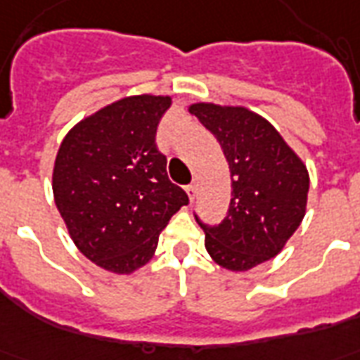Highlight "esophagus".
Listing matches in <instances>:
<instances>
[{"instance_id":"1","label":"esophagus","mask_w":360,"mask_h":360,"mask_svg":"<svg viewBox=\"0 0 360 360\" xmlns=\"http://www.w3.org/2000/svg\"><path fill=\"white\" fill-rule=\"evenodd\" d=\"M185 191H187L188 198H191V200H194V196H196V185H194V183H191V185H187V188H185Z\"/></svg>"}]
</instances>
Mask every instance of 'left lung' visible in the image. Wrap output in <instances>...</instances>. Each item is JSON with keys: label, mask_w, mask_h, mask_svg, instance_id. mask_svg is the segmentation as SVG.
Wrapping results in <instances>:
<instances>
[{"label": "left lung", "mask_w": 360, "mask_h": 360, "mask_svg": "<svg viewBox=\"0 0 360 360\" xmlns=\"http://www.w3.org/2000/svg\"><path fill=\"white\" fill-rule=\"evenodd\" d=\"M191 114L219 141L231 169V204L207 225L206 250L229 271H248L281 252L300 227L309 193L307 167L281 133L242 106L193 105Z\"/></svg>", "instance_id": "left-lung-1"}]
</instances>
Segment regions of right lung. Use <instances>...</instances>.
<instances>
[{
  "mask_svg": "<svg viewBox=\"0 0 360 360\" xmlns=\"http://www.w3.org/2000/svg\"><path fill=\"white\" fill-rule=\"evenodd\" d=\"M169 97L122 98L79 122L63 141L53 194L82 254L112 273L143 267L188 196L167 177L156 127Z\"/></svg>",
  "mask_w": 360,
  "mask_h": 360,
  "instance_id": "add662e5",
  "label": "right lung"
}]
</instances>
